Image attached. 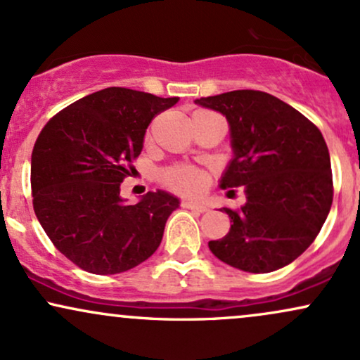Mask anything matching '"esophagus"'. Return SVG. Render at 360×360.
I'll list each match as a JSON object with an SVG mask.
<instances>
[{"label":"esophagus","mask_w":360,"mask_h":360,"mask_svg":"<svg viewBox=\"0 0 360 360\" xmlns=\"http://www.w3.org/2000/svg\"><path fill=\"white\" fill-rule=\"evenodd\" d=\"M181 206L186 210H193V212H198V213H205L206 210H208L205 205L196 203V201H189V200H184L183 203H181Z\"/></svg>","instance_id":"1"}]
</instances>
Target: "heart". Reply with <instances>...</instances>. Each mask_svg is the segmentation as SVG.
Wrapping results in <instances>:
<instances>
[{"label": "heart", "mask_w": 360, "mask_h": 360, "mask_svg": "<svg viewBox=\"0 0 360 360\" xmlns=\"http://www.w3.org/2000/svg\"><path fill=\"white\" fill-rule=\"evenodd\" d=\"M198 113H208V111H198ZM162 183L172 191L194 196L200 194L208 184V174L200 167L194 166H172L164 169L160 174Z\"/></svg>", "instance_id": "b5f03b06"}]
</instances>
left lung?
Here are the masks:
<instances>
[{
	"mask_svg": "<svg viewBox=\"0 0 360 360\" xmlns=\"http://www.w3.org/2000/svg\"><path fill=\"white\" fill-rule=\"evenodd\" d=\"M229 120L233 159L223 189L243 186L247 203L223 208L232 226L210 250L245 272H272L311 245L333 200L330 154L315 123L264 91L200 98Z\"/></svg>",
	"mask_w": 360,
	"mask_h": 360,
	"instance_id": "1",
	"label": "left lung"
}]
</instances>
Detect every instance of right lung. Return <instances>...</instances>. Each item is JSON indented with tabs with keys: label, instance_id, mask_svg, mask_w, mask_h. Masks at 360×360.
Instances as JSON below:
<instances>
[{
	"label": "right lung",
	"instance_id": "1",
	"mask_svg": "<svg viewBox=\"0 0 360 360\" xmlns=\"http://www.w3.org/2000/svg\"><path fill=\"white\" fill-rule=\"evenodd\" d=\"M179 98L106 88L81 98L47 122L32 152V196L56 249L93 274H118L160 245L179 200L148 191L127 205L120 184L143 147L155 115Z\"/></svg>",
	"mask_w": 360,
	"mask_h": 360
}]
</instances>
